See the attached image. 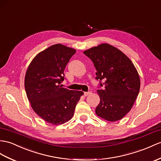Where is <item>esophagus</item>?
Here are the masks:
<instances>
[{"label":"esophagus","instance_id":"obj_1","mask_svg":"<svg viewBox=\"0 0 161 161\" xmlns=\"http://www.w3.org/2000/svg\"><path fill=\"white\" fill-rule=\"evenodd\" d=\"M90 93H91V92H84V96H87L88 95H89Z\"/></svg>","mask_w":161,"mask_h":161}]
</instances>
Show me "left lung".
<instances>
[{
    "label": "left lung",
    "instance_id": "obj_1",
    "mask_svg": "<svg viewBox=\"0 0 161 161\" xmlns=\"http://www.w3.org/2000/svg\"><path fill=\"white\" fill-rule=\"evenodd\" d=\"M83 53L93 61L96 78L104 87L97 90L100 100L96 115L109 121L122 119L130 111L140 89V78L134 64L121 50L108 44ZM102 80L105 83L102 84Z\"/></svg>",
    "mask_w": 161,
    "mask_h": 161
}]
</instances>
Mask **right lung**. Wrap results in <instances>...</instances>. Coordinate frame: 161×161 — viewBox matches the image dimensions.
<instances>
[{
    "instance_id": "1",
    "label": "right lung",
    "mask_w": 161,
    "mask_h": 161,
    "mask_svg": "<svg viewBox=\"0 0 161 161\" xmlns=\"http://www.w3.org/2000/svg\"><path fill=\"white\" fill-rule=\"evenodd\" d=\"M76 50L54 44L37 54L26 70L25 87L33 111L46 122L65 123L83 92L62 87L64 69Z\"/></svg>"
}]
</instances>
